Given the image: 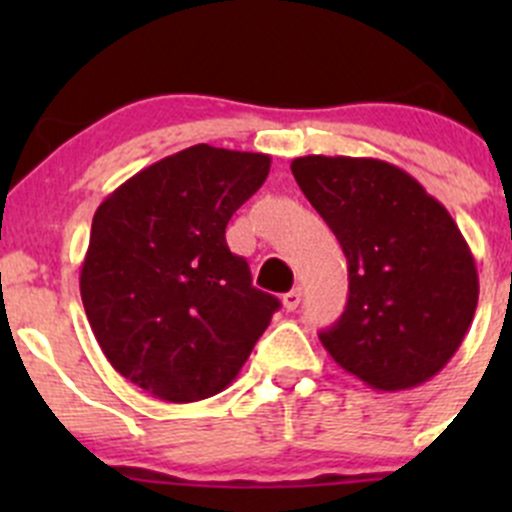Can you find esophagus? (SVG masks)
Wrapping results in <instances>:
<instances>
[{
	"label": "esophagus",
	"instance_id": "esophagus-1",
	"mask_svg": "<svg viewBox=\"0 0 512 512\" xmlns=\"http://www.w3.org/2000/svg\"><path fill=\"white\" fill-rule=\"evenodd\" d=\"M299 302H302V289H292V292H287L285 297H282V304H285L287 312L297 309Z\"/></svg>",
	"mask_w": 512,
	"mask_h": 512
}]
</instances>
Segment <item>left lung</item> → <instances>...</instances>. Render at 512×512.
<instances>
[{
  "mask_svg": "<svg viewBox=\"0 0 512 512\" xmlns=\"http://www.w3.org/2000/svg\"><path fill=\"white\" fill-rule=\"evenodd\" d=\"M292 175L349 262L347 309L319 334L344 371L376 391L436 376L478 304V270L456 220L399 165L302 156Z\"/></svg>",
  "mask_w": 512,
  "mask_h": 512,
  "instance_id": "left-lung-1",
  "label": "left lung"
}]
</instances>
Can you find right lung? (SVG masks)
<instances>
[{"label":"right lung","instance_id":"add662e5","mask_svg":"<svg viewBox=\"0 0 512 512\" xmlns=\"http://www.w3.org/2000/svg\"><path fill=\"white\" fill-rule=\"evenodd\" d=\"M265 153L198 143L118 185L91 223L81 299L113 369L190 404L227 389L280 299L252 287L225 227L270 173Z\"/></svg>","mask_w":512,"mask_h":512}]
</instances>
